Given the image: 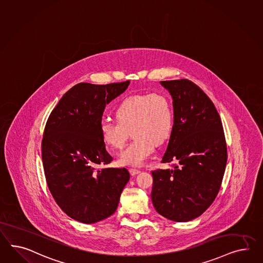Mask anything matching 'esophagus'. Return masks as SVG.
I'll return each mask as SVG.
<instances>
[{
	"mask_svg": "<svg viewBox=\"0 0 263 263\" xmlns=\"http://www.w3.org/2000/svg\"><path fill=\"white\" fill-rule=\"evenodd\" d=\"M128 172H129L130 175H133V176H135V175H138V174H140V173H141V171H140V170L133 168H128Z\"/></svg>",
	"mask_w": 263,
	"mask_h": 263,
	"instance_id": "34e87169",
	"label": "esophagus"
}]
</instances>
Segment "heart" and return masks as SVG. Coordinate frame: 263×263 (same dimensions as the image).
Segmentation results:
<instances>
[{
    "instance_id": "heart-1",
    "label": "heart",
    "mask_w": 263,
    "mask_h": 263,
    "mask_svg": "<svg viewBox=\"0 0 263 263\" xmlns=\"http://www.w3.org/2000/svg\"><path fill=\"white\" fill-rule=\"evenodd\" d=\"M116 122L103 121L102 140L110 149H121L128 137L135 138L118 156L122 166L140 167L159 146L170 139L175 128L172 102L161 93L134 95L115 109Z\"/></svg>"
}]
</instances>
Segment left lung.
<instances>
[{
    "label": "left lung",
    "instance_id": "1",
    "mask_svg": "<svg viewBox=\"0 0 263 263\" xmlns=\"http://www.w3.org/2000/svg\"><path fill=\"white\" fill-rule=\"evenodd\" d=\"M173 98L175 128L162 162L175 168L152 172V201L162 216L187 222L214 202L227 162L222 123L215 105L187 79L160 82Z\"/></svg>",
    "mask_w": 263,
    "mask_h": 263
}]
</instances>
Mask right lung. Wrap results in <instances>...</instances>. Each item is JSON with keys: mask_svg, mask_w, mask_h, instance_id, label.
Wrapping results in <instances>:
<instances>
[{"mask_svg": "<svg viewBox=\"0 0 263 263\" xmlns=\"http://www.w3.org/2000/svg\"><path fill=\"white\" fill-rule=\"evenodd\" d=\"M128 85H75L47 119L42 141L47 186L61 209L79 222L92 224L111 216L129 180L127 168H98L112 161L102 140V116Z\"/></svg>", "mask_w": 263, "mask_h": 263, "instance_id": "1", "label": "right lung"}]
</instances>
